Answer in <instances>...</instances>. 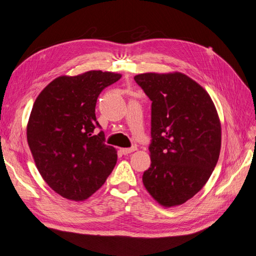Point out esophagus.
<instances>
[{
    "mask_svg": "<svg viewBox=\"0 0 256 256\" xmlns=\"http://www.w3.org/2000/svg\"><path fill=\"white\" fill-rule=\"evenodd\" d=\"M136 150V146H132V148H122V153L124 154V155H127V154H129V153L134 152Z\"/></svg>",
    "mask_w": 256,
    "mask_h": 256,
    "instance_id": "obj_1",
    "label": "esophagus"
}]
</instances>
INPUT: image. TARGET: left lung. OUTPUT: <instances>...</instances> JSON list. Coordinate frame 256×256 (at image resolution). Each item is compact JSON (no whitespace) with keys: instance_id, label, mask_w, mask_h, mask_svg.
<instances>
[{"instance_id":"left-lung-1","label":"left lung","mask_w":256,"mask_h":256,"mask_svg":"<svg viewBox=\"0 0 256 256\" xmlns=\"http://www.w3.org/2000/svg\"><path fill=\"white\" fill-rule=\"evenodd\" d=\"M136 82L152 101L151 166L142 182L165 208L200 191L220 158L222 127L208 93L182 72H146Z\"/></svg>"}]
</instances>
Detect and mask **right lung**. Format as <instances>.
<instances>
[{
  "label": "right lung",
  "mask_w": 256,
  "mask_h": 256,
  "mask_svg": "<svg viewBox=\"0 0 256 256\" xmlns=\"http://www.w3.org/2000/svg\"><path fill=\"white\" fill-rule=\"evenodd\" d=\"M120 74L90 70L60 76L36 98L27 124V141L44 182L65 198L84 201L106 182L117 162L105 144L96 117L98 96Z\"/></svg>",
  "instance_id": "obj_1"
}]
</instances>
